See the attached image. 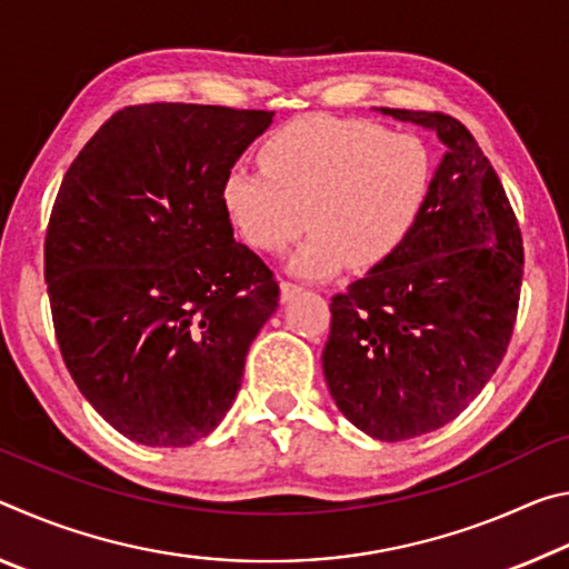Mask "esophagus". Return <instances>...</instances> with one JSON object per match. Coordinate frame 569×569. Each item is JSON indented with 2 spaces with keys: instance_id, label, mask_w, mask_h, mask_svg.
Wrapping results in <instances>:
<instances>
[{
  "instance_id": "obj_1",
  "label": "esophagus",
  "mask_w": 569,
  "mask_h": 569,
  "mask_svg": "<svg viewBox=\"0 0 569 569\" xmlns=\"http://www.w3.org/2000/svg\"><path fill=\"white\" fill-rule=\"evenodd\" d=\"M298 293H301V286H296L291 281H281V301L283 303L291 301V298L298 296Z\"/></svg>"
}]
</instances>
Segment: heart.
<instances>
[{"mask_svg":"<svg viewBox=\"0 0 569 569\" xmlns=\"http://www.w3.org/2000/svg\"><path fill=\"white\" fill-rule=\"evenodd\" d=\"M261 170L223 182L230 223L261 253H283L306 226L311 238L288 268L329 278L349 263L371 271L409 238L431 188V152L417 134L333 114H303L268 138Z\"/></svg>","mask_w":569,"mask_h":569,"instance_id":"obj_1","label":"heart"}]
</instances>
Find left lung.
<instances>
[{
	"label": "left lung",
	"mask_w": 569,
	"mask_h": 569,
	"mask_svg": "<svg viewBox=\"0 0 569 569\" xmlns=\"http://www.w3.org/2000/svg\"><path fill=\"white\" fill-rule=\"evenodd\" d=\"M447 146L389 261L331 298L323 373L366 435L403 441L457 419L502 363L525 273L522 233L492 162L445 112L381 108Z\"/></svg>",
	"instance_id": "obj_1"
}]
</instances>
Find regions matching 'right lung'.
Listing matches in <instances>:
<instances>
[{
	"mask_svg": "<svg viewBox=\"0 0 569 569\" xmlns=\"http://www.w3.org/2000/svg\"><path fill=\"white\" fill-rule=\"evenodd\" d=\"M273 112L152 102L114 112L67 170L44 281L67 371L146 447L208 437L278 308V283L233 238L223 182Z\"/></svg>",
	"mask_w": 569,
	"mask_h": 569,
	"instance_id": "1",
	"label": "right lung"
}]
</instances>
